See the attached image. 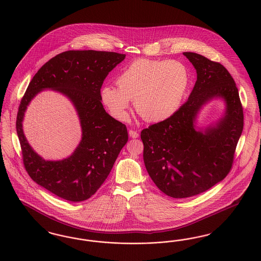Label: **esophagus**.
<instances>
[{
  "mask_svg": "<svg viewBox=\"0 0 261 261\" xmlns=\"http://www.w3.org/2000/svg\"><path fill=\"white\" fill-rule=\"evenodd\" d=\"M129 136L131 137V138H138L139 137V133L135 131V130H129Z\"/></svg>",
  "mask_w": 261,
  "mask_h": 261,
  "instance_id": "esophagus-1",
  "label": "esophagus"
}]
</instances>
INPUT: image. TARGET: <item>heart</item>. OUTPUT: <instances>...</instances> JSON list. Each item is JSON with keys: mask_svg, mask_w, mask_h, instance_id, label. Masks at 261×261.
<instances>
[{"mask_svg": "<svg viewBox=\"0 0 261 261\" xmlns=\"http://www.w3.org/2000/svg\"><path fill=\"white\" fill-rule=\"evenodd\" d=\"M118 87L105 85L100 99L112 116L125 121L131 100L148 122H162L180 109L191 83L189 68L176 60H137L116 79Z\"/></svg>", "mask_w": 261, "mask_h": 261, "instance_id": "1", "label": "heart"}]
</instances>
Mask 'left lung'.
Listing matches in <instances>:
<instances>
[{"label": "left lung", "mask_w": 261, "mask_h": 261, "mask_svg": "<svg viewBox=\"0 0 261 261\" xmlns=\"http://www.w3.org/2000/svg\"><path fill=\"white\" fill-rule=\"evenodd\" d=\"M183 55L198 75L189 99L170 118L141 132L149 177L162 193L175 199L197 196L223 180L233 166L244 128L243 106L229 71L199 54ZM214 97L225 100V115L215 126L197 132L196 113Z\"/></svg>", "instance_id": "left-lung-1"}]
</instances>
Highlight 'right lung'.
I'll return each instance as SVG.
<instances>
[{"instance_id": "add662e5", "label": "right lung", "mask_w": 261, "mask_h": 261, "mask_svg": "<svg viewBox=\"0 0 261 261\" xmlns=\"http://www.w3.org/2000/svg\"><path fill=\"white\" fill-rule=\"evenodd\" d=\"M124 54L101 50H66L46 62L34 75L16 116L22 162L31 179L69 201L91 198L105 182L128 141L127 128L105 111L100 88ZM51 88L70 99L79 112L83 140L75 152L58 162L45 161L29 146L22 129L27 106L39 91Z\"/></svg>"}]
</instances>
